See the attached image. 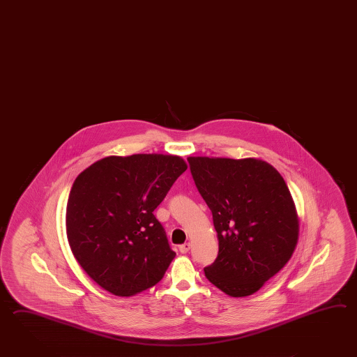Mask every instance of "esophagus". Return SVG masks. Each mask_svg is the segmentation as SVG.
<instances>
[{
    "instance_id": "esophagus-1",
    "label": "esophagus",
    "mask_w": 357,
    "mask_h": 357,
    "mask_svg": "<svg viewBox=\"0 0 357 357\" xmlns=\"http://www.w3.org/2000/svg\"><path fill=\"white\" fill-rule=\"evenodd\" d=\"M190 243H184V244H182V245H181V247H179V252H181V253H183V255H184V253H188V252H190Z\"/></svg>"
}]
</instances>
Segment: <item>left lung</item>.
<instances>
[{
	"label": "left lung",
	"instance_id": "1",
	"mask_svg": "<svg viewBox=\"0 0 357 357\" xmlns=\"http://www.w3.org/2000/svg\"><path fill=\"white\" fill-rule=\"evenodd\" d=\"M187 160L218 233V258L204 275L229 296H249L284 268L296 248L291 193L276 169L259 159Z\"/></svg>",
	"mask_w": 357,
	"mask_h": 357
}]
</instances>
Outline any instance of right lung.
I'll return each mask as SVG.
<instances>
[{
    "instance_id": "obj_1",
    "label": "right lung",
    "mask_w": 357,
    "mask_h": 357,
    "mask_svg": "<svg viewBox=\"0 0 357 357\" xmlns=\"http://www.w3.org/2000/svg\"><path fill=\"white\" fill-rule=\"evenodd\" d=\"M181 156H108L75 179L66 231L76 261L104 290L132 296L158 284L175 252L153 212L179 175Z\"/></svg>"
}]
</instances>
